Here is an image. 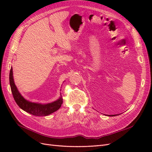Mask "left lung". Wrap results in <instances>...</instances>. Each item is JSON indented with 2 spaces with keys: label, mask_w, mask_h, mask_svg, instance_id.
Wrapping results in <instances>:
<instances>
[{
  "label": "left lung",
  "mask_w": 152,
  "mask_h": 152,
  "mask_svg": "<svg viewBox=\"0 0 152 152\" xmlns=\"http://www.w3.org/2000/svg\"><path fill=\"white\" fill-rule=\"evenodd\" d=\"M110 116H115V115H110Z\"/></svg>",
  "instance_id": "left-lung-1"
}]
</instances>
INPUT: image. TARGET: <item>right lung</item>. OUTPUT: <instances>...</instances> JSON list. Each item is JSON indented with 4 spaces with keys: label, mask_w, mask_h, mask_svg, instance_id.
Masks as SVG:
<instances>
[{
    "label": "right lung",
    "mask_w": 152,
    "mask_h": 152,
    "mask_svg": "<svg viewBox=\"0 0 152 152\" xmlns=\"http://www.w3.org/2000/svg\"><path fill=\"white\" fill-rule=\"evenodd\" d=\"M10 83L13 98L16 103L24 111L35 116H46L53 113L61 107L63 103V98H59L57 101L53 103L42 104L40 103H31L24 99L18 91L17 87L15 84L12 76V68L11 67L10 73Z\"/></svg>",
    "instance_id": "obj_1"
}]
</instances>
